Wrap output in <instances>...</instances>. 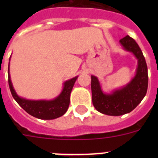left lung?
<instances>
[{"label":"left lung","mask_w":158,"mask_h":158,"mask_svg":"<svg viewBox=\"0 0 158 158\" xmlns=\"http://www.w3.org/2000/svg\"><path fill=\"white\" fill-rule=\"evenodd\" d=\"M125 50L133 53L139 65L135 78L126 87L106 95L100 89L98 79L91 76V89L93 104L96 110L108 115H122L133 111L146 96L148 88V69L143 54L134 39L127 35L120 40Z\"/></svg>","instance_id":"8db88e82"}]
</instances>
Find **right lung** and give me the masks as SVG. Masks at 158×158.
I'll return each instance as SVG.
<instances>
[{
	"instance_id": "obj_1",
	"label": "right lung",
	"mask_w": 158,
	"mask_h": 158,
	"mask_svg": "<svg viewBox=\"0 0 158 158\" xmlns=\"http://www.w3.org/2000/svg\"><path fill=\"white\" fill-rule=\"evenodd\" d=\"M77 78V77L65 82L62 93L56 99L51 101H46V100L34 101V100H27L19 97L12 87L9 73H8V85L13 98L25 111H27L31 115L38 118L54 119L62 116L66 112L69 105L70 93Z\"/></svg>"
}]
</instances>
